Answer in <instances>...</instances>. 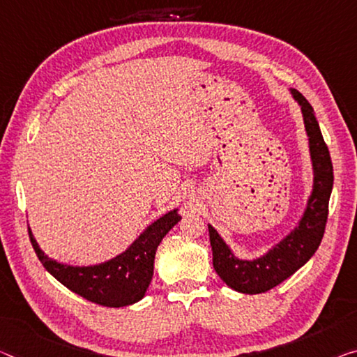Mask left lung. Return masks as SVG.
I'll use <instances>...</instances> for the list:
<instances>
[{
	"label": "left lung",
	"instance_id": "left-lung-1",
	"mask_svg": "<svg viewBox=\"0 0 357 357\" xmlns=\"http://www.w3.org/2000/svg\"><path fill=\"white\" fill-rule=\"evenodd\" d=\"M290 94L303 114L312 166V188L297 227L263 255L244 260L234 255L217 229L209 225L213 268L228 287L241 294H263L286 281L314 255L324 236L333 186L331 155L310 102L297 89H290Z\"/></svg>",
	"mask_w": 357,
	"mask_h": 357
}]
</instances>
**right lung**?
<instances>
[{
	"instance_id": "right-lung-1",
	"label": "right lung",
	"mask_w": 357,
	"mask_h": 357,
	"mask_svg": "<svg viewBox=\"0 0 357 357\" xmlns=\"http://www.w3.org/2000/svg\"><path fill=\"white\" fill-rule=\"evenodd\" d=\"M182 220L178 209L164 213L148 225L121 254L96 265H68L47 257L30 229V241L38 259L60 284L92 303L121 308L145 297L155 268L156 249L171 229Z\"/></svg>"
}]
</instances>
